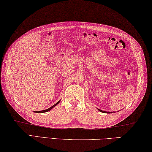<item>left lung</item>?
<instances>
[{"label":"left lung","instance_id":"8db88e82","mask_svg":"<svg viewBox=\"0 0 152 152\" xmlns=\"http://www.w3.org/2000/svg\"><path fill=\"white\" fill-rule=\"evenodd\" d=\"M98 110H100V112H106L102 111V110H99V109H98ZM106 113H110V112H106Z\"/></svg>","mask_w":152,"mask_h":152}]
</instances>
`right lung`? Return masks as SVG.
I'll use <instances>...</instances> for the list:
<instances>
[{"mask_svg":"<svg viewBox=\"0 0 152 152\" xmlns=\"http://www.w3.org/2000/svg\"><path fill=\"white\" fill-rule=\"evenodd\" d=\"M60 102V101H58V102L57 103H56L54 105H53V106H52V107H49V108H48V109H46V110H42V111H38V112H37V113H44V112H48V111H50V110L51 109H52V107H54L55 106H56V105L58 104Z\"/></svg>","mask_w":152,"mask_h":152,"instance_id":"1","label":"right lung"}]
</instances>
